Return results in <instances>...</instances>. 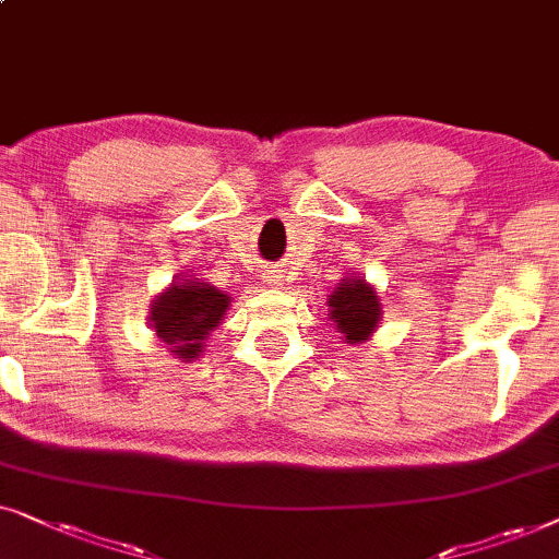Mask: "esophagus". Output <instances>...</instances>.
I'll list each match as a JSON object with an SVG mask.
<instances>
[{
    "label": "esophagus",
    "mask_w": 559,
    "mask_h": 559,
    "mask_svg": "<svg viewBox=\"0 0 559 559\" xmlns=\"http://www.w3.org/2000/svg\"><path fill=\"white\" fill-rule=\"evenodd\" d=\"M263 278H265L271 286H281V281H284V273L275 271V267H273V271H265V273H263Z\"/></svg>",
    "instance_id": "1"
}]
</instances>
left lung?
<instances>
[{
	"instance_id": "1",
	"label": "left lung",
	"mask_w": 559,
	"mask_h": 559,
	"mask_svg": "<svg viewBox=\"0 0 559 559\" xmlns=\"http://www.w3.org/2000/svg\"><path fill=\"white\" fill-rule=\"evenodd\" d=\"M326 304H330V319L349 345L366 342L381 322V299H378L376 288L366 284V278L360 275L342 278Z\"/></svg>"
}]
</instances>
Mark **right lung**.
Segmentation results:
<instances>
[{"mask_svg":"<svg viewBox=\"0 0 559 559\" xmlns=\"http://www.w3.org/2000/svg\"><path fill=\"white\" fill-rule=\"evenodd\" d=\"M225 292L199 278L174 281L166 292L151 304V326L170 355L183 362L197 360L204 349V340L217 330L229 307Z\"/></svg>","mask_w":559,"mask_h":559,"instance_id":"add662e5","label":"right lung"}]
</instances>
